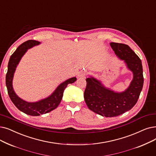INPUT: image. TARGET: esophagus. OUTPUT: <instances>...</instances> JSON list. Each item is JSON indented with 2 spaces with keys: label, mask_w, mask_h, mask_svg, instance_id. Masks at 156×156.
Here are the masks:
<instances>
[{
  "label": "esophagus",
  "mask_w": 156,
  "mask_h": 156,
  "mask_svg": "<svg viewBox=\"0 0 156 156\" xmlns=\"http://www.w3.org/2000/svg\"><path fill=\"white\" fill-rule=\"evenodd\" d=\"M86 76V74L85 73H80L78 74V78H85Z\"/></svg>",
  "instance_id": "obj_1"
}]
</instances>
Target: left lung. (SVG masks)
<instances>
[{"instance_id": "1", "label": "left lung", "mask_w": 156, "mask_h": 156, "mask_svg": "<svg viewBox=\"0 0 156 156\" xmlns=\"http://www.w3.org/2000/svg\"><path fill=\"white\" fill-rule=\"evenodd\" d=\"M117 57L124 60L133 80L122 92L106 87L101 80L92 76L86 79L84 99L90 110L106 117H117L130 110L136 105L144 85L143 68L140 58L127 44L110 43Z\"/></svg>"}]
</instances>
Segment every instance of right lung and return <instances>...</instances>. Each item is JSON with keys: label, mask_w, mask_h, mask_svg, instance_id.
Segmentation results:
<instances>
[{"label": "right lung", "mask_w": 156, "mask_h": 156, "mask_svg": "<svg viewBox=\"0 0 156 156\" xmlns=\"http://www.w3.org/2000/svg\"><path fill=\"white\" fill-rule=\"evenodd\" d=\"M41 43L37 41L29 40L20 44L9 58L5 76V84L12 102L19 110L31 116H39L55 110L61 101L64 89L67 85L73 83L76 80V77L67 79L60 83L50 96L36 102H28L18 97L12 87V80L16 67L27 50Z\"/></svg>", "instance_id": "1"}]
</instances>
